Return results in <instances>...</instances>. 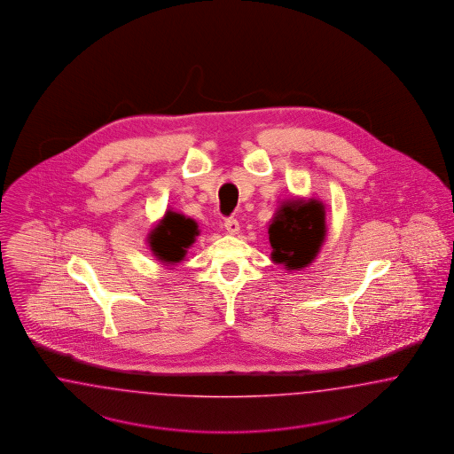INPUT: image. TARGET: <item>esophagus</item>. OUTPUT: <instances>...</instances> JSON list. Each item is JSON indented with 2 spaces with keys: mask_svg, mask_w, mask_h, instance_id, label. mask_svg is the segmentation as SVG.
<instances>
[{
  "mask_svg": "<svg viewBox=\"0 0 454 454\" xmlns=\"http://www.w3.org/2000/svg\"><path fill=\"white\" fill-rule=\"evenodd\" d=\"M224 228H226V231L230 234L239 233V223L234 220V218H230V220L224 221Z\"/></svg>",
  "mask_w": 454,
  "mask_h": 454,
  "instance_id": "esophagus-1",
  "label": "esophagus"
}]
</instances>
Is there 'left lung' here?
Wrapping results in <instances>:
<instances>
[{"mask_svg": "<svg viewBox=\"0 0 454 454\" xmlns=\"http://www.w3.org/2000/svg\"><path fill=\"white\" fill-rule=\"evenodd\" d=\"M326 207L317 198L293 196L276 207L268 224L271 262L300 271L317 260L326 239Z\"/></svg>", "mask_w": 454, "mask_h": 454, "instance_id": "obj_1", "label": "left lung"}]
</instances>
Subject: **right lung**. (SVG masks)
I'll return each mask as SVG.
<instances>
[{
	"label": "right lung",
	"mask_w": 454,
	"mask_h": 454,
	"mask_svg": "<svg viewBox=\"0 0 454 454\" xmlns=\"http://www.w3.org/2000/svg\"><path fill=\"white\" fill-rule=\"evenodd\" d=\"M196 236H200L196 221L183 213L168 209L165 216L153 226L148 243L156 260L165 266H175L186 258Z\"/></svg>",
	"instance_id": "right-lung-1"
}]
</instances>
